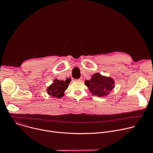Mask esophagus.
<instances>
[{"label": "esophagus", "mask_w": 153, "mask_h": 153, "mask_svg": "<svg viewBox=\"0 0 153 153\" xmlns=\"http://www.w3.org/2000/svg\"><path fill=\"white\" fill-rule=\"evenodd\" d=\"M76 80H77V81H79V82H82V78H80V79H77Z\"/></svg>", "instance_id": "esophagus-1"}]
</instances>
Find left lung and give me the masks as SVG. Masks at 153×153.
<instances>
[{
	"instance_id": "left-lung-1",
	"label": "left lung",
	"mask_w": 153,
	"mask_h": 153,
	"mask_svg": "<svg viewBox=\"0 0 153 153\" xmlns=\"http://www.w3.org/2000/svg\"><path fill=\"white\" fill-rule=\"evenodd\" d=\"M85 84L93 95L98 97L109 94L114 87V82L111 78L102 76L99 73L92 76L90 80H86Z\"/></svg>"
}]
</instances>
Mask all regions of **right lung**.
Returning <instances> with one entry per match:
<instances>
[{"label": "right lung", "instance_id": "right-lung-1", "mask_svg": "<svg viewBox=\"0 0 153 153\" xmlns=\"http://www.w3.org/2000/svg\"><path fill=\"white\" fill-rule=\"evenodd\" d=\"M71 79L70 78L67 79L65 80H59L56 79L54 80V83L48 87L47 90L48 93L51 96L57 98H60L64 96L63 92L67 90L70 84Z\"/></svg>", "mask_w": 153, "mask_h": 153}]
</instances>
